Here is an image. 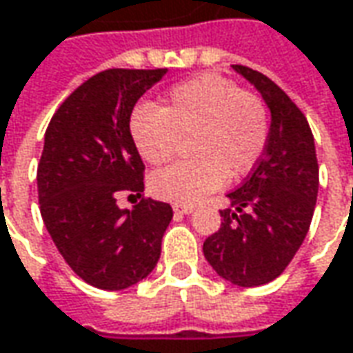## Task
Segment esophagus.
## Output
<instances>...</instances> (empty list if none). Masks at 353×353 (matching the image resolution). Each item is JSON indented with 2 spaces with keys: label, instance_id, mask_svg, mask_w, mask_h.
<instances>
[{
  "label": "esophagus",
  "instance_id": "1",
  "mask_svg": "<svg viewBox=\"0 0 353 353\" xmlns=\"http://www.w3.org/2000/svg\"><path fill=\"white\" fill-rule=\"evenodd\" d=\"M172 210L176 212V214H190V212L194 210V206L192 204H172Z\"/></svg>",
  "mask_w": 353,
  "mask_h": 353
}]
</instances>
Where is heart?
I'll use <instances>...</instances> for the list:
<instances>
[{"label": "heart", "instance_id": "b5f03b06", "mask_svg": "<svg viewBox=\"0 0 353 353\" xmlns=\"http://www.w3.org/2000/svg\"><path fill=\"white\" fill-rule=\"evenodd\" d=\"M129 133L151 165L167 163L181 137H192L188 149L194 157L155 170L149 190L161 200L194 204L228 176H243L257 165L269 137V114L257 94L234 80L202 74L170 88L165 108L139 103Z\"/></svg>", "mask_w": 353, "mask_h": 353}]
</instances>
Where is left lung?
<instances>
[{"label": "left lung", "instance_id": "8db88e82", "mask_svg": "<svg viewBox=\"0 0 353 353\" xmlns=\"http://www.w3.org/2000/svg\"><path fill=\"white\" fill-rule=\"evenodd\" d=\"M261 92L271 128L261 159L241 186L230 192L234 208L204 241L214 271L237 287L277 279L303 245L319 196V161L305 114L277 84L250 66L234 64Z\"/></svg>", "mask_w": 353, "mask_h": 353}]
</instances>
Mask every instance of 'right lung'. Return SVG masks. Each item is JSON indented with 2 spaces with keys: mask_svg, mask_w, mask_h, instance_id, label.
Here are the masks:
<instances>
[{
  "mask_svg": "<svg viewBox=\"0 0 353 353\" xmlns=\"http://www.w3.org/2000/svg\"><path fill=\"white\" fill-rule=\"evenodd\" d=\"M165 74L98 72L61 103L45 133L37 167L43 222L68 267L98 289L121 291L147 277L172 220L170 204L143 196L145 165L129 133L137 100ZM119 194L142 200L121 211Z\"/></svg>",
  "mask_w": 353,
  "mask_h": 353,
  "instance_id": "add662e5",
  "label": "right lung"
}]
</instances>
